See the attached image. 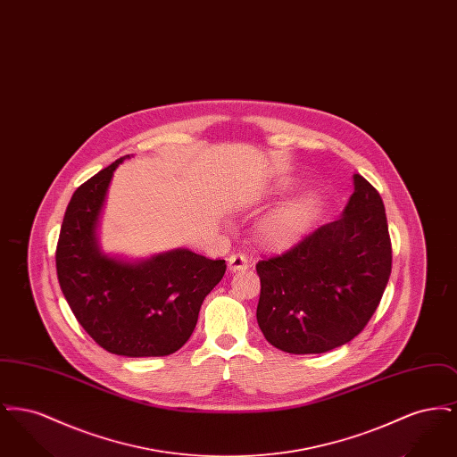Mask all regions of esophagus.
Segmentation results:
<instances>
[{"mask_svg":"<svg viewBox=\"0 0 457 457\" xmlns=\"http://www.w3.org/2000/svg\"><path fill=\"white\" fill-rule=\"evenodd\" d=\"M229 270L231 272H238V270H245L248 267V259L243 253H233L228 261Z\"/></svg>","mask_w":457,"mask_h":457,"instance_id":"1","label":"esophagus"}]
</instances>
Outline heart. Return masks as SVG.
Segmentation results:
<instances>
[{"label":"heart","mask_w":457,"mask_h":457,"mask_svg":"<svg viewBox=\"0 0 457 457\" xmlns=\"http://www.w3.org/2000/svg\"><path fill=\"white\" fill-rule=\"evenodd\" d=\"M315 211V198L308 194L295 196L270 211L255 228V237L267 248H286L300 238Z\"/></svg>","instance_id":"1"}]
</instances>
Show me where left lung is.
Instances as JSON below:
<instances>
[{"label":"left lung","mask_w":457,"mask_h":457,"mask_svg":"<svg viewBox=\"0 0 457 457\" xmlns=\"http://www.w3.org/2000/svg\"><path fill=\"white\" fill-rule=\"evenodd\" d=\"M343 216L298 245L257 263V322L265 339L293 354H319L358 336L375 313L391 276L384 202L353 174Z\"/></svg>","instance_id":"1"}]
</instances>
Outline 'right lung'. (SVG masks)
<instances>
[{
  "label": "right lung",
  "instance_id": "obj_1",
  "mask_svg": "<svg viewBox=\"0 0 457 457\" xmlns=\"http://www.w3.org/2000/svg\"><path fill=\"white\" fill-rule=\"evenodd\" d=\"M80 185L66 207L56 246V272L66 302L88 336L112 354L166 356L192 336L205 296L226 272L188 248L127 261L101 250L97 228L114 170Z\"/></svg>",
  "mask_w": 457,
  "mask_h": 457
}]
</instances>
